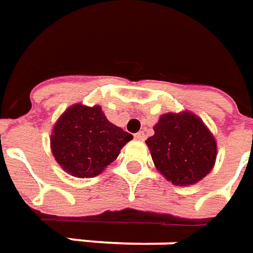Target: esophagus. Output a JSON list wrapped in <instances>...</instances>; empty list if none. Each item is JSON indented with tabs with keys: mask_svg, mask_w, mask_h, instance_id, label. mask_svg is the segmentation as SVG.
<instances>
[{
	"mask_svg": "<svg viewBox=\"0 0 253 253\" xmlns=\"http://www.w3.org/2000/svg\"><path fill=\"white\" fill-rule=\"evenodd\" d=\"M135 139L139 141H144L146 140V133H144L143 130H141V132H137L135 135Z\"/></svg>",
	"mask_w": 253,
	"mask_h": 253,
	"instance_id": "esophagus-1",
	"label": "esophagus"
}]
</instances>
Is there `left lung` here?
Instances as JSON below:
<instances>
[{
    "mask_svg": "<svg viewBox=\"0 0 253 253\" xmlns=\"http://www.w3.org/2000/svg\"><path fill=\"white\" fill-rule=\"evenodd\" d=\"M146 144L157 170L174 185L196 184L215 165V137L202 118L188 110L162 114Z\"/></svg>",
    "mask_w": 253,
    "mask_h": 253,
    "instance_id": "left-lung-1",
    "label": "left lung"
}]
</instances>
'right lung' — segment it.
Here are the masks:
<instances>
[{
	"label": "right lung",
	"instance_id": "1",
	"mask_svg": "<svg viewBox=\"0 0 253 253\" xmlns=\"http://www.w3.org/2000/svg\"><path fill=\"white\" fill-rule=\"evenodd\" d=\"M133 136L112 124L99 105L75 103L55 121L51 154L68 174L78 178L99 175Z\"/></svg>",
	"mask_w": 253,
	"mask_h": 253
}]
</instances>
